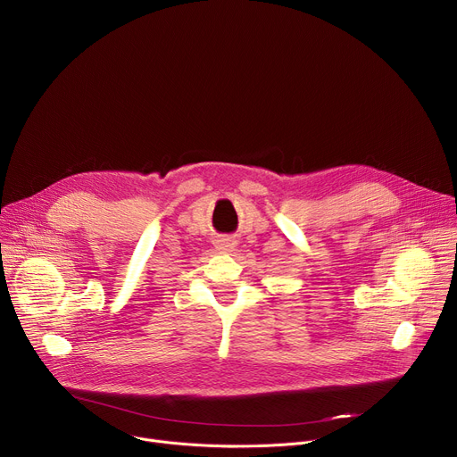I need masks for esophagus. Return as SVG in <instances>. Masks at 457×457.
Masks as SVG:
<instances>
[{
	"label": "esophagus",
	"instance_id": "esophagus-1",
	"mask_svg": "<svg viewBox=\"0 0 457 457\" xmlns=\"http://www.w3.org/2000/svg\"><path fill=\"white\" fill-rule=\"evenodd\" d=\"M215 248H217L219 252H222V253H228V252H231V250L235 248V242H233L231 238H219V240L215 242Z\"/></svg>",
	"mask_w": 457,
	"mask_h": 457
}]
</instances>
